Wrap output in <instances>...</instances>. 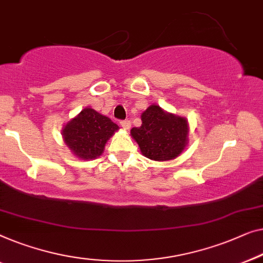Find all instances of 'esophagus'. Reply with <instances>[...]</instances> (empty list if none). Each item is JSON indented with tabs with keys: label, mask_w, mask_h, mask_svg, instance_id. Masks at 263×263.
Here are the masks:
<instances>
[{
	"label": "esophagus",
	"mask_w": 263,
	"mask_h": 263,
	"mask_svg": "<svg viewBox=\"0 0 263 263\" xmlns=\"http://www.w3.org/2000/svg\"><path fill=\"white\" fill-rule=\"evenodd\" d=\"M120 126L123 127L124 130H130L131 123L128 120H123V121H120Z\"/></svg>",
	"instance_id": "esophagus-1"
}]
</instances>
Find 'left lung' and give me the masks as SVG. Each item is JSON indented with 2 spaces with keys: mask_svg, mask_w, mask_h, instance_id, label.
<instances>
[{
  "mask_svg": "<svg viewBox=\"0 0 263 263\" xmlns=\"http://www.w3.org/2000/svg\"><path fill=\"white\" fill-rule=\"evenodd\" d=\"M142 125L131 130L143 156L153 161H170L180 156L188 144L190 125L184 117L150 105L140 116Z\"/></svg>",
  "mask_w": 263,
  "mask_h": 263,
  "instance_id": "1",
  "label": "left lung"
}]
</instances>
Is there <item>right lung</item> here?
<instances>
[{
  "mask_svg": "<svg viewBox=\"0 0 263 263\" xmlns=\"http://www.w3.org/2000/svg\"><path fill=\"white\" fill-rule=\"evenodd\" d=\"M118 130L108 117L87 107L64 125L62 136L73 156L88 161L101 156L107 140Z\"/></svg>",
  "mask_w": 263,
  "mask_h": 263,
  "instance_id": "1",
  "label": "right lung"
}]
</instances>
